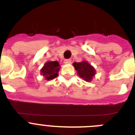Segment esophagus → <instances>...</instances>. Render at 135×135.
<instances>
[{"instance_id":"esophagus-1","label":"esophagus","mask_w":135,"mask_h":135,"mask_svg":"<svg viewBox=\"0 0 135 135\" xmlns=\"http://www.w3.org/2000/svg\"><path fill=\"white\" fill-rule=\"evenodd\" d=\"M64 63L66 64H70L71 63V59H65L64 60Z\"/></svg>"}]
</instances>
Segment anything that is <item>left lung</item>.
Listing matches in <instances>:
<instances>
[{"mask_svg":"<svg viewBox=\"0 0 135 135\" xmlns=\"http://www.w3.org/2000/svg\"><path fill=\"white\" fill-rule=\"evenodd\" d=\"M73 65L77 71L78 76L86 82H90L96 74L95 68L86 61H83L80 63L74 62Z\"/></svg>","mask_w":135,"mask_h":135,"instance_id":"obj_1","label":"left lung"}]
</instances>
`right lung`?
Wrapping results in <instances>:
<instances>
[{"instance_id":"add662e5","label":"right lung","mask_w":135,"mask_h":135,"mask_svg":"<svg viewBox=\"0 0 135 135\" xmlns=\"http://www.w3.org/2000/svg\"><path fill=\"white\" fill-rule=\"evenodd\" d=\"M59 70H60V65L59 62L57 61H47L42 67L40 72L46 80H50L54 79L58 76V72Z\"/></svg>"}]
</instances>
